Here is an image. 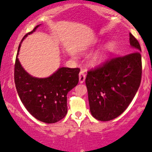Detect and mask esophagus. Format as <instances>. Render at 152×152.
<instances>
[{
  "instance_id": "1",
  "label": "esophagus",
  "mask_w": 152,
  "mask_h": 152,
  "mask_svg": "<svg viewBox=\"0 0 152 152\" xmlns=\"http://www.w3.org/2000/svg\"><path fill=\"white\" fill-rule=\"evenodd\" d=\"M86 79V74L85 72L84 71H81L80 73H79V83L82 84V83L84 82Z\"/></svg>"
}]
</instances>
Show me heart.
Masks as SVG:
<instances>
[{
    "mask_svg": "<svg viewBox=\"0 0 152 152\" xmlns=\"http://www.w3.org/2000/svg\"><path fill=\"white\" fill-rule=\"evenodd\" d=\"M116 44L114 40H110L106 42L99 50L92 54L89 57V63L94 66L103 65L109 59L114 52Z\"/></svg>",
    "mask_w": 152,
    "mask_h": 152,
    "instance_id": "obj_1",
    "label": "heart"
}]
</instances>
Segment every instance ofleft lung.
<instances>
[{
    "mask_svg": "<svg viewBox=\"0 0 152 152\" xmlns=\"http://www.w3.org/2000/svg\"><path fill=\"white\" fill-rule=\"evenodd\" d=\"M130 44L132 53L112 59L87 73L85 82L89 109L97 120L110 121L122 114L139 88L141 49L131 33Z\"/></svg>",
    "mask_w": 152,
    "mask_h": 152,
    "instance_id": "left-lung-1",
    "label": "left lung"
}]
</instances>
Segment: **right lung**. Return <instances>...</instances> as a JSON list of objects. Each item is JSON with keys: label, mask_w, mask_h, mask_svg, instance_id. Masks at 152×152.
Listing matches in <instances>:
<instances>
[{"label": "right lung", "mask_w": 152, "mask_h": 152, "mask_svg": "<svg viewBox=\"0 0 152 152\" xmlns=\"http://www.w3.org/2000/svg\"><path fill=\"white\" fill-rule=\"evenodd\" d=\"M40 25L27 33L19 45L14 81L19 97L30 114L41 122L52 124L61 120L68 112L67 95L77 85L80 70L63 67L48 77L38 78L24 69L18 58L22 41Z\"/></svg>", "instance_id": "1"}]
</instances>
